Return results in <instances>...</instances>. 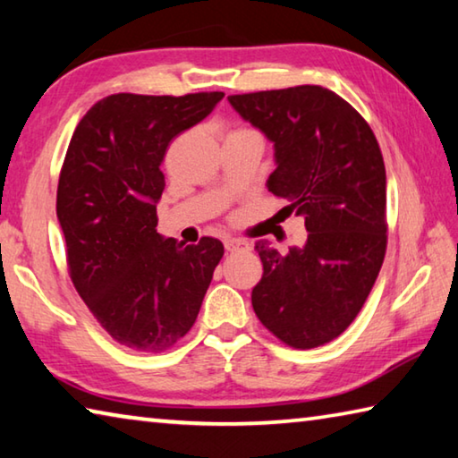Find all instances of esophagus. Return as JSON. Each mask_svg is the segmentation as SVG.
Returning <instances> with one entry per match:
<instances>
[{"mask_svg": "<svg viewBox=\"0 0 458 458\" xmlns=\"http://www.w3.org/2000/svg\"><path fill=\"white\" fill-rule=\"evenodd\" d=\"M224 246H226L228 252H238V250H246L248 244L244 240H236V238H226L224 240Z\"/></svg>", "mask_w": 458, "mask_h": 458, "instance_id": "obj_1", "label": "esophagus"}]
</instances>
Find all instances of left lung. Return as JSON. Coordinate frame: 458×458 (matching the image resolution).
Here are the masks:
<instances>
[{
	"label": "left lung",
	"mask_w": 458,
	"mask_h": 458,
	"mask_svg": "<svg viewBox=\"0 0 458 458\" xmlns=\"http://www.w3.org/2000/svg\"><path fill=\"white\" fill-rule=\"evenodd\" d=\"M238 114L275 143L268 190L303 216L307 242L262 260L252 307L289 347L313 350L339 337L361 311L386 257V167L368 121L315 84L230 95Z\"/></svg>",
	"instance_id": "left-lung-1"
}]
</instances>
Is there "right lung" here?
Here are the masks:
<instances>
[{
  "label": "right lung",
  "instance_id": "right-lung-1",
  "mask_svg": "<svg viewBox=\"0 0 458 458\" xmlns=\"http://www.w3.org/2000/svg\"><path fill=\"white\" fill-rule=\"evenodd\" d=\"M222 97L119 92L90 106L68 145L56 193L68 273L100 327L131 350L174 347L224 257L220 240L185 246L155 228L169 143Z\"/></svg>",
  "mask_w": 458,
  "mask_h": 458
}]
</instances>
